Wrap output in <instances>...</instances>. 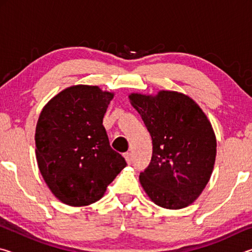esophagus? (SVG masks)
<instances>
[{"mask_svg": "<svg viewBox=\"0 0 252 252\" xmlns=\"http://www.w3.org/2000/svg\"><path fill=\"white\" fill-rule=\"evenodd\" d=\"M123 157H125V159H126V161L127 162V163H131L132 162V153H130V152H126V153H125V155H123Z\"/></svg>", "mask_w": 252, "mask_h": 252, "instance_id": "1", "label": "esophagus"}]
</instances>
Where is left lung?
<instances>
[{
  "label": "left lung",
  "mask_w": 252,
  "mask_h": 252,
  "mask_svg": "<svg viewBox=\"0 0 252 252\" xmlns=\"http://www.w3.org/2000/svg\"><path fill=\"white\" fill-rule=\"evenodd\" d=\"M152 138V159L139 177L148 197L164 209H182L198 199L210 180L217 140L197 102L177 91L131 93Z\"/></svg>",
  "instance_id": "1"
}]
</instances>
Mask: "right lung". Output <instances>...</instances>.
<instances>
[{
  "label": "right lung",
  "instance_id": "1",
  "mask_svg": "<svg viewBox=\"0 0 252 252\" xmlns=\"http://www.w3.org/2000/svg\"><path fill=\"white\" fill-rule=\"evenodd\" d=\"M114 93L72 85L42 109L35 156L46 186L60 201L84 207L103 197L126 162L110 147L103 117Z\"/></svg>",
  "mask_w": 252,
  "mask_h": 252
}]
</instances>
